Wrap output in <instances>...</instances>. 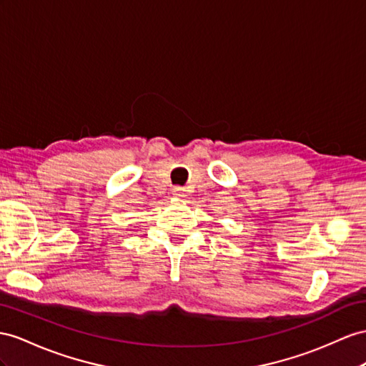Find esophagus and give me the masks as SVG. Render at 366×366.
Segmentation results:
<instances>
[{"label": "esophagus", "mask_w": 366, "mask_h": 366, "mask_svg": "<svg viewBox=\"0 0 366 366\" xmlns=\"http://www.w3.org/2000/svg\"><path fill=\"white\" fill-rule=\"evenodd\" d=\"M173 192H174V194H176V196H179V198H182V196H185V193H184L185 190H184V189H181V187H176V189H174Z\"/></svg>", "instance_id": "34e87169"}]
</instances>
